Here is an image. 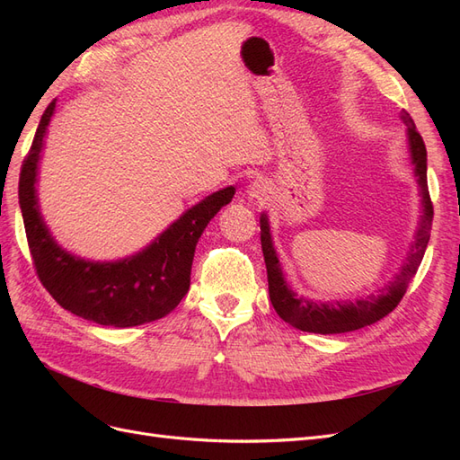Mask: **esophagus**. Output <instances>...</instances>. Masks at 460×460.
<instances>
[{"mask_svg":"<svg viewBox=\"0 0 460 460\" xmlns=\"http://www.w3.org/2000/svg\"><path fill=\"white\" fill-rule=\"evenodd\" d=\"M270 193V186L269 182H264V180H253L252 184L247 186V198L249 199H257L262 201Z\"/></svg>","mask_w":460,"mask_h":460,"instance_id":"obj_1","label":"esophagus"}]
</instances>
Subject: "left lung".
<instances>
[{
  "label": "left lung",
  "mask_w": 460,
  "mask_h": 460,
  "mask_svg": "<svg viewBox=\"0 0 460 460\" xmlns=\"http://www.w3.org/2000/svg\"><path fill=\"white\" fill-rule=\"evenodd\" d=\"M401 120L407 127L409 137V151H411V163L414 164V176L420 188L422 198V217L419 222V230H416L414 242L411 245V252L407 261L402 262L399 274L394 282H389L385 288L380 289L378 296H368L365 299L353 301H311L303 296H297L294 289L288 286L284 280V272L280 269V261L276 257L269 217L261 215V245L264 262H267V276H269V296L272 301V307L282 320L303 332L313 333H343L353 332L358 328L370 326L378 323L380 318L392 313L399 301L405 296V291L412 280V276L419 270L426 245L429 240L431 230V218H434V205L429 199L428 191V176H426V146L422 136L414 127V120L405 109L401 111Z\"/></svg>",
  "instance_id": "1"
}]
</instances>
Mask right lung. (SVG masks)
<instances>
[{
    "label": "right lung",
    "instance_id": "right-lung-1",
    "mask_svg": "<svg viewBox=\"0 0 460 460\" xmlns=\"http://www.w3.org/2000/svg\"><path fill=\"white\" fill-rule=\"evenodd\" d=\"M53 111L55 100L41 115L19 178L26 240L40 282L63 309L102 326L130 328L166 316L188 294L193 253L205 226L232 201L235 188L218 190L188 208L140 253L109 262L80 259L53 240L36 196L38 161Z\"/></svg>",
    "mask_w": 460,
    "mask_h": 460
}]
</instances>
